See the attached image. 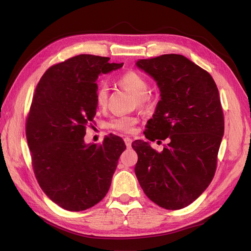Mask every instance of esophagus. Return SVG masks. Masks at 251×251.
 <instances>
[{"label": "esophagus", "instance_id": "34e87169", "mask_svg": "<svg viewBox=\"0 0 251 251\" xmlns=\"http://www.w3.org/2000/svg\"><path fill=\"white\" fill-rule=\"evenodd\" d=\"M125 143H126V148H131V146H132V139L130 138V137H125Z\"/></svg>", "mask_w": 251, "mask_h": 251}]
</instances>
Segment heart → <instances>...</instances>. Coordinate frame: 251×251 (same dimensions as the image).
Here are the masks:
<instances>
[{"mask_svg":"<svg viewBox=\"0 0 251 251\" xmlns=\"http://www.w3.org/2000/svg\"><path fill=\"white\" fill-rule=\"evenodd\" d=\"M118 83L137 97L138 103L142 104L147 102L150 85L148 79L143 75L135 71H127L123 75H120L118 78ZM108 95L109 89L107 86L100 85L97 87L95 92V100L98 107L104 108L107 105ZM136 123H137V118L135 116L126 115L113 118L109 123V126L120 132L128 133L133 130Z\"/></svg>","mask_w":251,"mask_h":251,"instance_id":"obj_1","label":"heart"}]
</instances>
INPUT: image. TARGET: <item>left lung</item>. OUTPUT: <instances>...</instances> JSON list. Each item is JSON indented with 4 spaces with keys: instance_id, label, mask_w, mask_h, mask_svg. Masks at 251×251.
<instances>
[{
    "instance_id": "left-lung-1",
    "label": "left lung",
    "mask_w": 251,
    "mask_h": 251,
    "mask_svg": "<svg viewBox=\"0 0 251 251\" xmlns=\"http://www.w3.org/2000/svg\"><path fill=\"white\" fill-rule=\"evenodd\" d=\"M136 66L154 78L161 96L146 138H169L160 153L149 141L132 143L138 155L136 177L150 200L165 209H181L214 178L224 134L219 91L210 74L183 55L138 59Z\"/></svg>"
}]
</instances>
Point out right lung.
I'll return each mask as SVG.
<instances>
[{
    "instance_id": "obj_1",
    "label": "right lung",
    "mask_w": 251,
    "mask_h": 251,
    "mask_svg": "<svg viewBox=\"0 0 251 251\" xmlns=\"http://www.w3.org/2000/svg\"><path fill=\"white\" fill-rule=\"evenodd\" d=\"M80 54L52 66L35 89L26 124L37 182L49 198L70 211L94 206L107 195L118 159L126 150L118 136H105L100 146L83 140L93 121L98 75L124 63Z\"/></svg>"
}]
</instances>
